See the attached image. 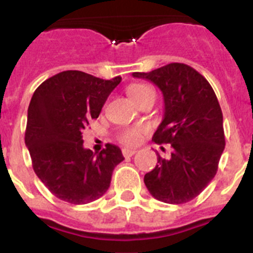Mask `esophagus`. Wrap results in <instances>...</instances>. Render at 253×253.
I'll return each instance as SVG.
<instances>
[{
	"label": "esophagus",
	"mask_w": 253,
	"mask_h": 253,
	"mask_svg": "<svg viewBox=\"0 0 253 253\" xmlns=\"http://www.w3.org/2000/svg\"><path fill=\"white\" fill-rule=\"evenodd\" d=\"M123 156H124V157H126V158H128V157H131V156H133V154L134 153H135V152H137V151H135V149H129V148H124V149H123Z\"/></svg>",
	"instance_id": "esophagus-1"
}]
</instances>
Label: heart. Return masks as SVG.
<instances>
[{"label":"heart","instance_id":"heart-1","mask_svg":"<svg viewBox=\"0 0 253 253\" xmlns=\"http://www.w3.org/2000/svg\"><path fill=\"white\" fill-rule=\"evenodd\" d=\"M148 91H152L148 86L142 84H133L128 87V93L131 99L135 101L137 99H139L140 96L144 95ZM144 133V129H138V128H128L124 129V130L120 131L118 134V140L120 143H123L124 146H134L139 142L142 134Z\"/></svg>","mask_w":253,"mask_h":253}]
</instances>
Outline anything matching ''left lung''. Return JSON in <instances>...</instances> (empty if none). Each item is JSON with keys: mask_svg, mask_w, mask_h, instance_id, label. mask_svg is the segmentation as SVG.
<instances>
[{"mask_svg": "<svg viewBox=\"0 0 253 253\" xmlns=\"http://www.w3.org/2000/svg\"><path fill=\"white\" fill-rule=\"evenodd\" d=\"M133 76L153 82L162 91L165 116L152 140L172 148L169 160L158 154L157 166L146 173L144 184L160 202H190L214 178L225 147L215 92L204 76L184 63Z\"/></svg>", "mask_w": 253, "mask_h": 253, "instance_id": "8db88e82", "label": "left lung"}]
</instances>
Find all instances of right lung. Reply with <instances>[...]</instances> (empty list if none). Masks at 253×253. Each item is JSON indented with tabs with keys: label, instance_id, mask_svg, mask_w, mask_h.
Segmentation results:
<instances>
[{
	"label": "right lung",
	"instance_id": "obj_1",
	"mask_svg": "<svg viewBox=\"0 0 253 253\" xmlns=\"http://www.w3.org/2000/svg\"><path fill=\"white\" fill-rule=\"evenodd\" d=\"M122 77L101 80L81 71H64L40 84L28 109L25 144L40 181L58 199L87 204L101 198L124 157L106 144L97 156L84 148L82 131L97 119Z\"/></svg>",
	"mask_w": 253,
	"mask_h": 253
}]
</instances>
